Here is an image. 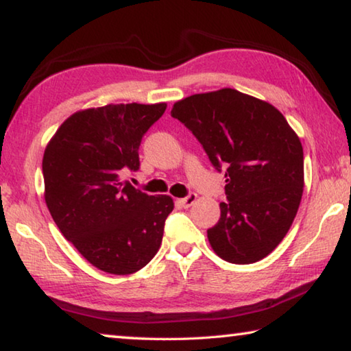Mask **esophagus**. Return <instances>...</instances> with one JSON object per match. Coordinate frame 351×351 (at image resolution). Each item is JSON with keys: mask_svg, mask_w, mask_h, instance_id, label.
<instances>
[{"mask_svg": "<svg viewBox=\"0 0 351 351\" xmlns=\"http://www.w3.org/2000/svg\"><path fill=\"white\" fill-rule=\"evenodd\" d=\"M197 199H198L197 193H189L186 198L180 199V203H181L182 207H190V206H193L195 203H197Z\"/></svg>", "mask_w": 351, "mask_h": 351, "instance_id": "obj_1", "label": "esophagus"}]
</instances>
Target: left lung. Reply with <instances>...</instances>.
Masks as SVG:
<instances>
[{
	"instance_id": "obj_1",
	"label": "left lung",
	"mask_w": 351,
	"mask_h": 351,
	"mask_svg": "<svg viewBox=\"0 0 351 351\" xmlns=\"http://www.w3.org/2000/svg\"><path fill=\"white\" fill-rule=\"evenodd\" d=\"M171 116L195 134L218 171L226 203L207 230L229 263H255L288 234L304 193V148L276 106L232 88L178 100Z\"/></svg>"
}]
</instances>
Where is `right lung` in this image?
<instances>
[{"mask_svg": "<svg viewBox=\"0 0 351 351\" xmlns=\"http://www.w3.org/2000/svg\"><path fill=\"white\" fill-rule=\"evenodd\" d=\"M167 104H110L74 112L43 154L45 201L66 240L97 269L127 276L156 255L169 195H147L121 181L139 169V145Z\"/></svg>", "mask_w": 351, "mask_h": 351, "instance_id": "add662e5", "label": "right lung"}]
</instances>
